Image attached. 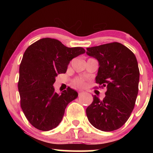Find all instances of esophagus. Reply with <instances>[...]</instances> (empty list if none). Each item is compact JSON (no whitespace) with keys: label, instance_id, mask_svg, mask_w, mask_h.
Listing matches in <instances>:
<instances>
[{"label":"esophagus","instance_id":"1","mask_svg":"<svg viewBox=\"0 0 153 153\" xmlns=\"http://www.w3.org/2000/svg\"><path fill=\"white\" fill-rule=\"evenodd\" d=\"M82 94H84V91H82V90H79V91H78V94H79V96H81V95H82Z\"/></svg>","mask_w":153,"mask_h":153}]
</instances>
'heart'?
I'll list each match as a JSON object with an SVG mask.
<instances>
[{
  "label": "heart",
  "mask_w": 153,
  "mask_h": 153,
  "mask_svg": "<svg viewBox=\"0 0 153 153\" xmlns=\"http://www.w3.org/2000/svg\"><path fill=\"white\" fill-rule=\"evenodd\" d=\"M75 84L78 86H84L85 85V82L82 79H77V80H75Z\"/></svg>",
  "instance_id": "heart-1"
}]
</instances>
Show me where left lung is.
<instances>
[{
	"instance_id": "1",
	"label": "left lung",
	"mask_w": 153,
	"mask_h": 153,
	"mask_svg": "<svg viewBox=\"0 0 153 153\" xmlns=\"http://www.w3.org/2000/svg\"><path fill=\"white\" fill-rule=\"evenodd\" d=\"M99 62L96 82L106 88L103 100L95 95L86 108L89 122L96 129L111 131L122 127L130 117L138 94L140 71L136 57L119 42L86 48Z\"/></svg>"
}]
</instances>
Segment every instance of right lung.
Masks as SVG:
<instances>
[{
  "mask_svg": "<svg viewBox=\"0 0 153 153\" xmlns=\"http://www.w3.org/2000/svg\"><path fill=\"white\" fill-rule=\"evenodd\" d=\"M85 52L82 47L70 48L51 38L41 39L26 50L18 88L23 112L35 128L49 131L57 127L68 103L78 97L70 87L57 94L53 84L57 75L66 73L72 59Z\"/></svg>",
  "mask_w": 153,
  "mask_h": 153,
  "instance_id": "obj_1",
  "label": "right lung"
}]
</instances>
